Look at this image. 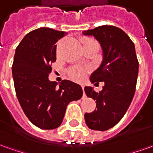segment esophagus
Here are the masks:
<instances>
[{"label":"esophagus","mask_w":153,"mask_h":153,"mask_svg":"<svg viewBox=\"0 0 153 153\" xmlns=\"http://www.w3.org/2000/svg\"><path fill=\"white\" fill-rule=\"evenodd\" d=\"M81 88H82L83 91H84V85H83V84H82V85H81Z\"/></svg>","instance_id":"obj_1"}]
</instances>
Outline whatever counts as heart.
I'll list each match as a JSON object with an SVG mask.
<instances>
[{"instance_id": "b5f03b06", "label": "heart", "mask_w": 153, "mask_h": 153, "mask_svg": "<svg viewBox=\"0 0 153 153\" xmlns=\"http://www.w3.org/2000/svg\"><path fill=\"white\" fill-rule=\"evenodd\" d=\"M88 44H94L98 46V44L97 42L96 41L93 40V39H88L86 40L83 42V46L85 45H88ZM87 70L85 69H83L81 67L79 66H74L71 67L68 70V74H69V76L73 80L75 81H82L84 79V77L86 75Z\"/></svg>"}]
</instances>
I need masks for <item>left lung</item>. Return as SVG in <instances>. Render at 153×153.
<instances>
[{
    "label": "left lung",
    "mask_w": 153,
    "mask_h": 153,
    "mask_svg": "<svg viewBox=\"0 0 153 153\" xmlns=\"http://www.w3.org/2000/svg\"><path fill=\"white\" fill-rule=\"evenodd\" d=\"M83 33L93 36L103 51L102 62L90 80L105 83L99 93L92 87L84 88L87 96L96 101L95 111L85 113L84 119L89 128L105 131L123 118L134 95L138 73L134 44L122 29L112 25L99 26Z\"/></svg>",
    "instance_id": "8db88e82"
}]
</instances>
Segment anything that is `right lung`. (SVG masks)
Returning a JSON list of instances; mask_svg holds the SVG:
<instances>
[{
	"label": "right lung",
	"mask_w": 153,
	"mask_h": 153,
	"mask_svg": "<svg viewBox=\"0 0 153 153\" xmlns=\"http://www.w3.org/2000/svg\"><path fill=\"white\" fill-rule=\"evenodd\" d=\"M67 33L40 28L28 33L15 50L12 74L16 96L28 120L42 129L62 123L68 104L83 96L80 85L64 79H48L56 60V43Z\"/></svg>",
	"instance_id": "add662e5"
}]
</instances>
